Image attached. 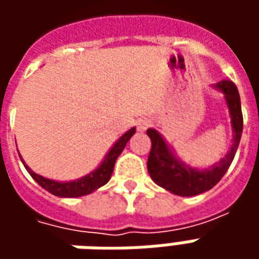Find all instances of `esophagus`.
I'll use <instances>...</instances> for the list:
<instances>
[{
	"label": "esophagus",
	"instance_id": "1",
	"mask_svg": "<svg viewBox=\"0 0 259 259\" xmlns=\"http://www.w3.org/2000/svg\"><path fill=\"white\" fill-rule=\"evenodd\" d=\"M150 126H151V120L148 118H141L137 120V130H139V132H144V130L148 129Z\"/></svg>",
	"mask_w": 259,
	"mask_h": 259
}]
</instances>
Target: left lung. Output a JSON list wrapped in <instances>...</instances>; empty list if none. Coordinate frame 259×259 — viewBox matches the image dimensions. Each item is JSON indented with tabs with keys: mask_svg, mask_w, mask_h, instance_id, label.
<instances>
[{
	"mask_svg": "<svg viewBox=\"0 0 259 259\" xmlns=\"http://www.w3.org/2000/svg\"><path fill=\"white\" fill-rule=\"evenodd\" d=\"M212 89L221 91L229 108L230 123L233 130V140L228 154L209 168L198 169L187 165L176 157L174 148L169 146L163 136L155 129H148L147 135L151 139V151L147 162L148 174L154 183L165 190L180 197H193L211 190L223 175L228 172L233 161L241 133H243V115L237 87L230 80H222L212 84Z\"/></svg>",
	"mask_w": 259,
	"mask_h": 259,
	"instance_id": "8db88e82",
	"label": "left lung"
}]
</instances>
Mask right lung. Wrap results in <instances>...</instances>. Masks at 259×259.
I'll return each mask as SVG.
<instances>
[{"label": "right lung", "instance_id": "right-lung-1", "mask_svg": "<svg viewBox=\"0 0 259 259\" xmlns=\"http://www.w3.org/2000/svg\"><path fill=\"white\" fill-rule=\"evenodd\" d=\"M136 133V127L129 129L124 135L119 137L118 140L113 143V146L109 148V151L107 152V155L104 157L101 163L97 166L93 172L89 175H85L83 178H79L76 180H69V182H58V180L47 179L41 175L34 174L25 161L22 159V162L25 165L26 170L30 174L33 179L36 180L38 185L41 186L44 190L50 191L51 194L57 195V197H62V198H73V197H81V195L91 194L93 191H96L97 189H100L104 185H107L111 176H112L113 166L116 159L120 155V152L123 151L124 147L127 144V141L132 139V136Z\"/></svg>", "mask_w": 259, "mask_h": 259}]
</instances>
